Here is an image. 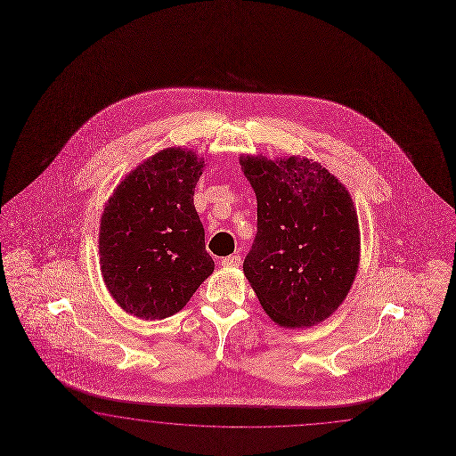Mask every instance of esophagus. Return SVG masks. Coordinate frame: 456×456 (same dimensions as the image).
Listing matches in <instances>:
<instances>
[{
    "label": "esophagus",
    "mask_w": 456,
    "mask_h": 456,
    "mask_svg": "<svg viewBox=\"0 0 456 456\" xmlns=\"http://www.w3.org/2000/svg\"><path fill=\"white\" fill-rule=\"evenodd\" d=\"M222 265H224V267H237V265H240V256L234 254V256L224 257V259H222Z\"/></svg>",
    "instance_id": "obj_1"
}]
</instances>
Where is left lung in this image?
I'll use <instances>...</instances> for the list:
<instances>
[{
  "label": "left lung",
  "mask_w": 456,
  "mask_h": 456,
  "mask_svg": "<svg viewBox=\"0 0 456 456\" xmlns=\"http://www.w3.org/2000/svg\"><path fill=\"white\" fill-rule=\"evenodd\" d=\"M242 171L257 196V234L244 260L247 281L282 327L330 317L358 269L360 237L352 197L321 164L247 156Z\"/></svg>",
  "instance_id": "obj_1"
}]
</instances>
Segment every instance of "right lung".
Masks as SVG:
<instances>
[{"label": "right lung", "instance_id": "add662e5", "mask_svg": "<svg viewBox=\"0 0 456 456\" xmlns=\"http://www.w3.org/2000/svg\"><path fill=\"white\" fill-rule=\"evenodd\" d=\"M204 160L164 149L116 187L101 217L99 256L112 298L139 319L174 315L214 271L194 189Z\"/></svg>", "mask_w": 456, "mask_h": 456}]
</instances>
